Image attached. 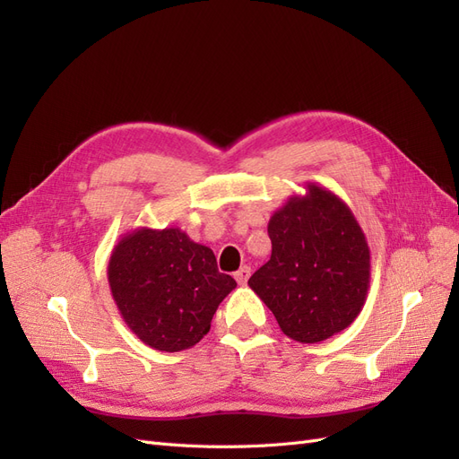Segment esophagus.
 Returning <instances> with one entry per match:
<instances>
[{"label": "esophagus", "mask_w": 459, "mask_h": 459, "mask_svg": "<svg viewBox=\"0 0 459 459\" xmlns=\"http://www.w3.org/2000/svg\"><path fill=\"white\" fill-rule=\"evenodd\" d=\"M248 277H251V268L248 266H241L238 272H235V280H238L239 285H247Z\"/></svg>", "instance_id": "obj_1"}]
</instances>
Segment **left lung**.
<instances>
[{"mask_svg":"<svg viewBox=\"0 0 459 459\" xmlns=\"http://www.w3.org/2000/svg\"><path fill=\"white\" fill-rule=\"evenodd\" d=\"M272 256L248 285L273 312L289 339L319 342L362 312L371 280L368 239L351 206L307 184L268 221Z\"/></svg>","mask_w":459,"mask_h":459,"instance_id":"left-lung-1","label":"left lung"}]
</instances>
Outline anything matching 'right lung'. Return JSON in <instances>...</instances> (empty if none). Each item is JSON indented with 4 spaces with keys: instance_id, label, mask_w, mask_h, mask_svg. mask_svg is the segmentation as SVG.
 <instances>
[{
    "instance_id": "1",
    "label": "right lung",
    "mask_w": 459,
    "mask_h": 459,
    "mask_svg": "<svg viewBox=\"0 0 459 459\" xmlns=\"http://www.w3.org/2000/svg\"><path fill=\"white\" fill-rule=\"evenodd\" d=\"M110 295L137 339L160 352L195 346L220 302L238 287L220 273L212 248L179 228H137L122 235L108 258Z\"/></svg>"
}]
</instances>
